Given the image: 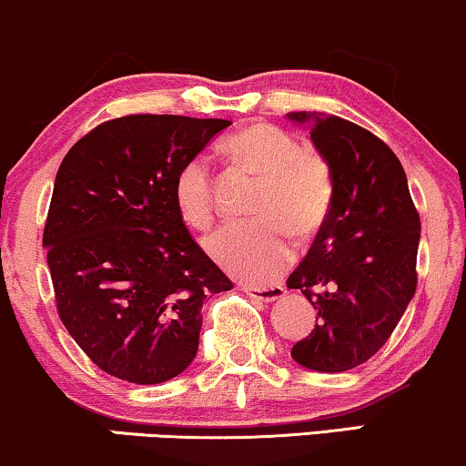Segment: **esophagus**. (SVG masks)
Listing matches in <instances>:
<instances>
[{
  "mask_svg": "<svg viewBox=\"0 0 466 466\" xmlns=\"http://www.w3.org/2000/svg\"><path fill=\"white\" fill-rule=\"evenodd\" d=\"M244 291L248 294L250 298H255V300L259 302H274V300H280V298L285 296V287L280 285H274V287H250V285H244Z\"/></svg>",
  "mask_w": 466,
  "mask_h": 466,
  "instance_id": "34e87169",
  "label": "esophagus"
}]
</instances>
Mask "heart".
Segmentation results:
<instances>
[{
    "label": "heart",
    "mask_w": 466,
    "mask_h": 466,
    "mask_svg": "<svg viewBox=\"0 0 466 466\" xmlns=\"http://www.w3.org/2000/svg\"><path fill=\"white\" fill-rule=\"evenodd\" d=\"M224 153L244 170L261 177L252 218L228 224L207 239V250L233 274L255 283L277 279L289 263L285 233L302 242L321 228L332 203V172L326 157L302 147L296 136L269 123H250L224 140ZM177 214L189 228L205 231L214 220L211 175L203 159L177 172L172 186Z\"/></svg>",
    "instance_id": "1"
}]
</instances>
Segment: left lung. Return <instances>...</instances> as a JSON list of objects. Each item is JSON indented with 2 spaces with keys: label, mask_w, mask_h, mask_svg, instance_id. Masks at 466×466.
<instances>
[{
  "label": "left lung",
  "mask_w": 466,
  "mask_h": 466,
  "mask_svg": "<svg viewBox=\"0 0 466 466\" xmlns=\"http://www.w3.org/2000/svg\"><path fill=\"white\" fill-rule=\"evenodd\" d=\"M287 118L307 123L332 172L329 216L287 279L318 311L291 356L313 371H348L387 343L415 296L421 222L398 155L380 137L332 114Z\"/></svg>",
  "instance_id": "8db88e82"
}]
</instances>
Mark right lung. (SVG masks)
Listing matches in <instances>:
<instances>
[{"mask_svg":"<svg viewBox=\"0 0 466 466\" xmlns=\"http://www.w3.org/2000/svg\"><path fill=\"white\" fill-rule=\"evenodd\" d=\"M228 125L131 114L95 127L62 159L43 233L57 315L114 378L179 376L197 356L203 302L233 287L172 198L177 172Z\"/></svg>","mask_w":466,"mask_h":466,"instance_id":"add662e5","label":"right lung"}]
</instances>
